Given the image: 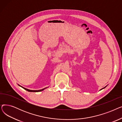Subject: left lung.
Instances as JSON below:
<instances>
[{
	"label": "left lung",
	"instance_id": "1",
	"mask_svg": "<svg viewBox=\"0 0 122 122\" xmlns=\"http://www.w3.org/2000/svg\"><path fill=\"white\" fill-rule=\"evenodd\" d=\"M106 86H105V87H103V88H102V89H100V90H101V89H103V88H105V87H106Z\"/></svg>",
	"mask_w": 122,
	"mask_h": 122
}]
</instances>
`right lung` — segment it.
<instances>
[{
  "label": "right lung",
  "instance_id": "add662e5",
  "mask_svg": "<svg viewBox=\"0 0 122 122\" xmlns=\"http://www.w3.org/2000/svg\"><path fill=\"white\" fill-rule=\"evenodd\" d=\"M18 86H21V87H22V88H23L24 89H25V90H26L27 91H28V92H41V91H43L44 89H45L46 88H47V87H46V88H43V89H40V90H30V89H27V88H25V87H23V86H20L19 85H18Z\"/></svg>",
  "mask_w": 122,
  "mask_h": 122
}]
</instances>
